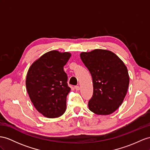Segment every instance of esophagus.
<instances>
[{
  "mask_svg": "<svg viewBox=\"0 0 150 150\" xmlns=\"http://www.w3.org/2000/svg\"><path fill=\"white\" fill-rule=\"evenodd\" d=\"M75 89L76 91H79L80 90V87L79 86H75Z\"/></svg>",
  "mask_w": 150,
  "mask_h": 150,
  "instance_id": "1",
  "label": "esophagus"
}]
</instances>
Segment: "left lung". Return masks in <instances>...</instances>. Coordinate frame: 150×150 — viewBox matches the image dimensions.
Instances as JSON below:
<instances>
[{"mask_svg": "<svg viewBox=\"0 0 150 150\" xmlns=\"http://www.w3.org/2000/svg\"><path fill=\"white\" fill-rule=\"evenodd\" d=\"M80 58L90 71L93 83V95L88 103L95 114L110 115L120 106L129 84L127 67L113 52L94 49L80 53Z\"/></svg>", "mask_w": 150, "mask_h": 150, "instance_id": "1", "label": "left lung"}]
</instances>
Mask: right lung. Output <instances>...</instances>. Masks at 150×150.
<instances>
[{
	"instance_id": "add662e5",
	"label": "right lung",
	"mask_w": 150,
	"mask_h": 150,
	"mask_svg": "<svg viewBox=\"0 0 150 150\" xmlns=\"http://www.w3.org/2000/svg\"><path fill=\"white\" fill-rule=\"evenodd\" d=\"M71 56L70 52L53 50L35 60L28 69L26 90L36 110L45 117H59L66 111L71 89L63 67Z\"/></svg>"
}]
</instances>
